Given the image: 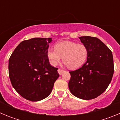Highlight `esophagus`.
I'll list each match as a JSON object with an SVG mask.
<instances>
[{
    "label": "esophagus",
    "mask_w": 120,
    "mask_h": 120,
    "mask_svg": "<svg viewBox=\"0 0 120 120\" xmlns=\"http://www.w3.org/2000/svg\"><path fill=\"white\" fill-rule=\"evenodd\" d=\"M58 73L59 74V75H61L62 73H64V72H65V71L63 70H62V69H60V68H59V69L58 70Z\"/></svg>",
    "instance_id": "34e87169"
}]
</instances>
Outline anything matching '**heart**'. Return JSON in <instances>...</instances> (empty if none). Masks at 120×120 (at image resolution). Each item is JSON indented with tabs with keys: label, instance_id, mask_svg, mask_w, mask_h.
<instances>
[{
	"label": "heart",
	"instance_id": "1",
	"mask_svg": "<svg viewBox=\"0 0 120 120\" xmlns=\"http://www.w3.org/2000/svg\"><path fill=\"white\" fill-rule=\"evenodd\" d=\"M46 55L52 66H56L62 57L65 65L70 69H76L86 62L88 51L83 44H77L71 41H62L55 44V49L48 48Z\"/></svg>",
	"mask_w": 120,
	"mask_h": 120
}]
</instances>
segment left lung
Segmentation results:
<instances>
[{"label":"left lung","instance_id":"1","mask_svg":"<svg viewBox=\"0 0 120 120\" xmlns=\"http://www.w3.org/2000/svg\"><path fill=\"white\" fill-rule=\"evenodd\" d=\"M79 39L88 49L87 61L79 69L69 71L68 87L77 98L93 99L111 83L114 71L113 56L109 49L96 37L83 36Z\"/></svg>","mask_w":120,"mask_h":120}]
</instances>
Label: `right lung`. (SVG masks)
<instances>
[{"label":"right lung","instance_id":"add662e5","mask_svg":"<svg viewBox=\"0 0 120 120\" xmlns=\"http://www.w3.org/2000/svg\"><path fill=\"white\" fill-rule=\"evenodd\" d=\"M52 38H34L21 42L9 59V76L14 88L23 98L38 101L48 97L59 76L46 52Z\"/></svg>","mask_w":120,"mask_h":120}]
</instances>
